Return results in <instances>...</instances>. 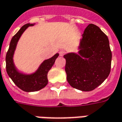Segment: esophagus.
Wrapping results in <instances>:
<instances>
[{
	"label": "esophagus",
	"mask_w": 122,
	"mask_h": 122,
	"mask_svg": "<svg viewBox=\"0 0 122 122\" xmlns=\"http://www.w3.org/2000/svg\"><path fill=\"white\" fill-rule=\"evenodd\" d=\"M65 51H63V50H61V51H59V55H60V56H61V57H62V56H63L64 55V54H65Z\"/></svg>",
	"instance_id": "esophagus-1"
}]
</instances>
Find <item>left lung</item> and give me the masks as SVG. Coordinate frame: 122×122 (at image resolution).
Masks as SVG:
<instances>
[{
	"label": "left lung",
	"instance_id": "obj_1",
	"mask_svg": "<svg viewBox=\"0 0 122 122\" xmlns=\"http://www.w3.org/2000/svg\"><path fill=\"white\" fill-rule=\"evenodd\" d=\"M82 36L78 53H69L63 56L65 72L72 87L91 91L108 76L112 52L108 38L97 25L90 24Z\"/></svg>",
	"mask_w": 122,
	"mask_h": 122
}]
</instances>
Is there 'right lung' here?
Wrapping results in <instances>:
<instances>
[{
  "instance_id": "obj_1",
  "label": "right lung",
  "mask_w": 122,
  "mask_h": 122,
  "mask_svg": "<svg viewBox=\"0 0 122 122\" xmlns=\"http://www.w3.org/2000/svg\"><path fill=\"white\" fill-rule=\"evenodd\" d=\"M34 25V24H26L20 29L19 31L12 38L9 49L6 55V69L8 76L18 87L28 92L40 91L47 85V73L59 56V53H56L52 57L43 61L37 71L31 74H24L17 69L13 60L17 43L24 31L29 26Z\"/></svg>"
}]
</instances>
